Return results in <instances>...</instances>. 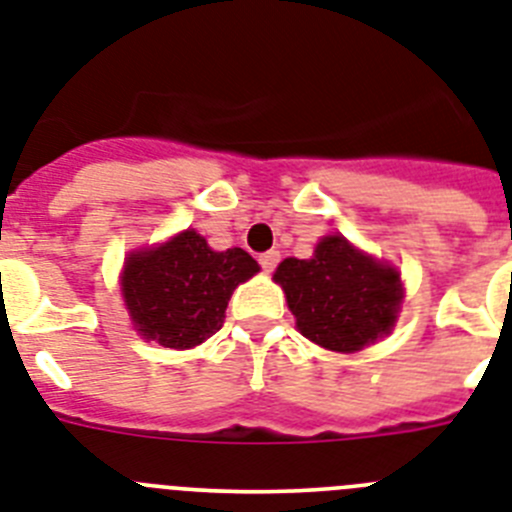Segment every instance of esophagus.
I'll return each mask as SVG.
<instances>
[{"instance_id": "1", "label": "esophagus", "mask_w": 512, "mask_h": 512, "mask_svg": "<svg viewBox=\"0 0 512 512\" xmlns=\"http://www.w3.org/2000/svg\"><path fill=\"white\" fill-rule=\"evenodd\" d=\"M278 260H281V252H278V249H270V252H263V255H260V265H263L265 273H273Z\"/></svg>"}]
</instances>
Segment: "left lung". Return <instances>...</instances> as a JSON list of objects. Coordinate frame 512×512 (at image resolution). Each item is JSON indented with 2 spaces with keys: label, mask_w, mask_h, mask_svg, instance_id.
<instances>
[{
  "label": "left lung",
  "mask_w": 512,
  "mask_h": 512,
  "mask_svg": "<svg viewBox=\"0 0 512 512\" xmlns=\"http://www.w3.org/2000/svg\"><path fill=\"white\" fill-rule=\"evenodd\" d=\"M273 278L286 291L296 328L322 349H364L390 333L398 317L401 276L343 236H325L312 260H283Z\"/></svg>",
  "instance_id": "8db88e82"
}]
</instances>
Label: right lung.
I'll list each match as a JSON object with an SVG mask.
<instances>
[{
	"label": "right lung",
	"instance_id": "right-lung-1",
	"mask_svg": "<svg viewBox=\"0 0 512 512\" xmlns=\"http://www.w3.org/2000/svg\"><path fill=\"white\" fill-rule=\"evenodd\" d=\"M260 265L244 249L213 252L203 236L182 231L127 260L122 294L135 328L166 349H192L221 330L231 291Z\"/></svg>",
	"mask_w": 512,
	"mask_h": 512
}]
</instances>
